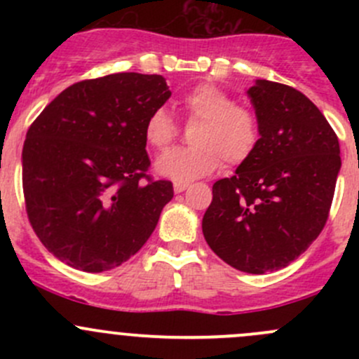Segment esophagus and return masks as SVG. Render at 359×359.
Returning a JSON list of instances; mask_svg holds the SVG:
<instances>
[{
    "label": "esophagus",
    "mask_w": 359,
    "mask_h": 359,
    "mask_svg": "<svg viewBox=\"0 0 359 359\" xmlns=\"http://www.w3.org/2000/svg\"><path fill=\"white\" fill-rule=\"evenodd\" d=\"M187 186H189V184H187V182H177L175 186H173V191H175L177 194H179V193H184V191L187 189Z\"/></svg>",
    "instance_id": "34e87169"
}]
</instances>
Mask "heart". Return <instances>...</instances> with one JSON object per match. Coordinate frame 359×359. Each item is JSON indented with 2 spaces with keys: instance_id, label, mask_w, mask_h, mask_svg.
I'll return each instance as SVG.
<instances>
[{
  "instance_id": "heart-1",
  "label": "heart",
  "mask_w": 359,
  "mask_h": 359,
  "mask_svg": "<svg viewBox=\"0 0 359 359\" xmlns=\"http://www.w3.org/2000/svg\"><path fill=\"white\" fill-rule=\"evenodd\" d=\"M187 121L198 123L191 135L194 147L172 149L156 161L159 177L173 182H191L210 175L220 166H236L252 156L259 144V121L252 111L238 106L233 97L210 83L194 86L182 99ZM147 144L165 151L177 137V125L168 111H153L144 126Z\"/></svg>"
}]
</instances>
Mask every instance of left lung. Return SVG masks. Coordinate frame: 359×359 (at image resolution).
Listing matches in <instances>:
<instances>
[{"mask_svg": "<svg viewBox=\"0 0 359 359\" xmlns=\"http://www.w3.org/2000/svg\"><path fill=\"white\" fill-rule=\"evenodd\" d=\"M247 93L259 144L233 177L213 184L201 227L224 262L264 274L287 267L323 231L340 147L327 118L299 90L257 79Z\"/></svg>", "mask_w": 359, "mask_h": 359, "instance_id": "left-lung-1", "label": "left lung"}]
</instances>
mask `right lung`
<instances>
[{
    "mask_svg": "<svg viewBox=\"0 0 359 359\" xmlns=\"http://www.w3.org/2000/svg\"><path fill=\"white\" fill-rule=\"evenodd\" d=\"M170 95L159 74L85 79L59 93L27 130L22 186L29 222L67 266L109 271L153 234L173 186L146 175L144 126Z\"/></svg>",
    "mask_w": 359,
    "mask_h": 359,
    "instance_id": "1",
    "label": "right lung"
}]
</instances>
